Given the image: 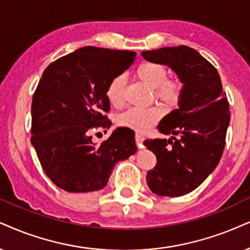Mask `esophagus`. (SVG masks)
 <instances>
[{"label": "esophagus", "mask_w": 250, "mask_h": 250, "mask_svg": "<svg viewBox=\"0 0 250 250\" xmlns=\"http://www.w3.org/2000/svg\"><path fill=\"white\" fill-rule=\"evenodd\" d=\"M143 141H144V137H143V136L140 135V134H136V144H137V146L140 147V148L144 147V145H143Z\"/></svg>", "instance_id": "esophagus-1"}]
</instances>
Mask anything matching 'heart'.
Segmentation results:
<instances>
[{
    "mask_svg": "<svg viewBox=\"0 0 250 250\" xmlns=\"http://www.w3.org/2000/svg\"><path fill=\"white\" fill-rule=\"evenodd\" d=\"M135 76L142 83L152 88L154 99L166 106L178 105L182 96L183 85L178 78H167V71L164 65L154 62H143L138 65ZM108 102L115 107H121L125 104V78L115 76L109 82L106 90ZM162 118V109L157 106L147 108H129L118 116V123L138 132H144L150 129L158 120Z\"/></svg>",
    "mask_w": 250,
    "mask_h": 250,
    "instance_id": "obj_1",
    "label": "heart"
}]
</instances>
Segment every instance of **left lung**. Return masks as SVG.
Instances as JSON below:
<instances>
[{
	"label": "left lung",
	"mask_w": 250,
	"mask_h": 250,
	"mask_svg": "<svg viewBox=\"0 0 250 250\" xmlns=\"http://www.w3.org/2000/svg\"><path fill=\"white\" fill-rule=\"evenodd\" d=\"M142 56L169 67L183 84L179 108L158 125L162 134L172 135L169 140L144 141L157 157L146 174L148 188L159 196L178 197L197 188L217 167L225 147L229 105L217 69L197 50L164 47Z\"/></svg>",
	"instance_id": "left-lung-1"
}]
</instances>
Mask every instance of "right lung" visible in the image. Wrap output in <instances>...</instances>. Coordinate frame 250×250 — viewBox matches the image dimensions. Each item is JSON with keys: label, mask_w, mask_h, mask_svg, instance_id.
I'll return each instance as SVG.
<instances>
[{"label": "right lung", "mask_w": 250, "mask_h": 250, "mask_svg": "<svg viewBox=\"0 0 250 250\" xmlns=\"http://www.w3.org/2000/svg\"><path fill=\"white\" fill-rule=\"evenodd\" d=\"M135 52L86 46L45 69L32 99L31 143L41 167L59 188L69 192L103 189L115 164L137 151L134 136L118 128L99 145L93 128L110 127L106 90L127 70Z\"/></svg>", "instance_id": "1"}]
</instances>
